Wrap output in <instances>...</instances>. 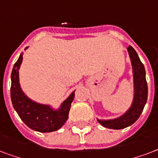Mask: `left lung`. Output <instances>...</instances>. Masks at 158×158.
I'll return each instance as SVG.
<instances>
[{
  "label": "left lung",
  "mask_w": 158,
  "mask_h": 158,
  "mask_svg": "<svg viewBox=\"0 0 158 158\" xmlns=\"http://www.w3.org/2000/svg\"><path fill=\"white\" fill-rule=\"evenodd\" d=\"M132 64L134 75V88L135 95L132 105L129 110L120 117L111 120H99L102 126L112 130H121L133 125L141 115L148 99V84L146 81V72L144 65L140 60L139 57L134 48L130 46L127 48Z\"/></svg>",
  "instance_id": "1"
}]
</instances>
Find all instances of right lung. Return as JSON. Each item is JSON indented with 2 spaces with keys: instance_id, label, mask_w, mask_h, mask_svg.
Masks as SVG:
<instances>
[{
  "instance_id": "obj_1",
  "label": "right lung",
  "mask_w": 158,
  "mask_h": 158,
  "mask_svg": "<svg viewBox=\"0 0 158 158\" xmlns=\"http://www.w3.org/2000/svg\"><path fill=\"white\" fill-rule=\"evenodd\" d=\"M22 60L23 53H21L15 62L11 73L10 98L15 110L23 123L31 130L42 133L53 132L59 130L68 120L75 90L62 102L57 110L49 105L33 101L26 96L19 84V69Z\"/></svg>"
}]
</instances>
